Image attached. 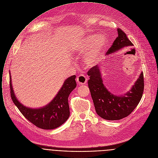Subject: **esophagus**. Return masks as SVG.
Here are the masks:
<instances>
[{"label": "esophagus", "mask_w": 158, "mask_h": 158, "mask_svg": "<svg viewBox=\"0 0 158 158\" xmlns=\"http://www.w3.org/2000/svg\"><path fill=\"white\" fill-rule=\"evenodd\" d=\"M77 81L79 85H85L87 82V78L85 75H80L77 77Z\"/></svg>", "instance_id": "obj_1"}]
</instances>
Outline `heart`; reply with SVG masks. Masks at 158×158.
Masks as SVG:
<instances>
[{"label": "heart", "instance_id": "obj_1", "mask_svg": "<svg viewBox=\"0 0 158 158\" xmlns=\"http://www.w3.org/2000/svg\"><path fill=\"white\" fill-rule=\"evenodd\" d=\"M106 45L107 40L105 36L89 34L79 39L73 45L72 50L78 54L86 52L85 62L88 67L92 68L99 63Z\"/></svg>", "mask_w": 158, "mask_h": 158}]
</instances>
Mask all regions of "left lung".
Instances as JSON below:
<instances>
[{
  "instance_id": "obj_1",
  "label": "left lung",
  "mask_w": 158,
  "mask_h": 158,
  "mask_svg": "<svg viewBox=\"0 0 158 158\" xmlns=\"http://www.w3.org/2000/svg\"><path fill=\"white\" fill-rule=\"evenodd\" d=\"M133 46L125 33L118 29V37L106 53L112 55ZM91 98L98 115L106 120H119L128 116L139 103L144 91L143 73L141 72L130 89L123 94H115L103 84L100 66H94L88 72Z\"/></svg>"
}]
</instances>
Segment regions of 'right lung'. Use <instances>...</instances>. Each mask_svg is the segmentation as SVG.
<instances>
[{
  "label": "right lung",
  "mask_w": 158,
  "mask_h": 158,
  "mask_svg": "<svg viewBox=\"0 0 158 158\" xmlns=\"http://www.w3.org/2000/svg\"><path fill=\"white\" fill-rule=\"evenodd\" d=\"M10 75V88L12 100L22 114L31 123L44 130H53L64 124L70 116L68 98L70 93L76 88V76L67 78L53 99L45 106L30 108L23 105L17 99Z\"/></svg>",
  "instance_id": "right-lung-1"
}]
</instances>
